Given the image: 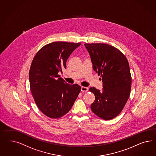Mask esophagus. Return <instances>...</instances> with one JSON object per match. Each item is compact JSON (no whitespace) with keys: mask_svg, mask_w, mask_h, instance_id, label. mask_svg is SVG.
Segmentation results:
<instances>
[{"mask_svg":"<svg viewBox=\"0 0 156 156\" xmlns=\"http://www.w3.org/2000/svg\"><path fill=\"white\" fill-rule=\"evenodd\" d=\"M87 91H88V88L87 87H83V86L81 87V91L82 92H87Z\"/></svg>","mask_w":156,"mask_h":156,"instance_id":"34e87169","label":"esophagus"}]
</instances>
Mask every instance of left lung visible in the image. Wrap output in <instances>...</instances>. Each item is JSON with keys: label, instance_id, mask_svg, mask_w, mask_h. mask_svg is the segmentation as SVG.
I'll use <instances>...</instances> for the list:
<instances>
[{"label": "left lung", "instance_id": "left-lung-1", "mask_svg": "<svg viewBox=\"0 0 156 156\" xmlns=\"http://www.w3.org/2000/svg\"><path fill=\"white\" fill-rule=\"evenodd\" d=\"M93 68L101 76L103 90L91 87L95 100L91 105L93 112L105 120L115 118L126 105L131 92V72L126 57L114 46L106 44H84Z\"/></svg>", "mask_w": 156, "mask_h": 156}]
</instances>
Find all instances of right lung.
<instances>
[{
  "mask_svg": "<svg viewBox=\"0 0 156 156\" xmlns=\"http://www.w3.org/2000/svg\"><path fill=\"white\" fill-rule=\"evenodd\" d=\"M81 43L57 41L43 46L34 56L29 73L30 89L38 108L48 117L61 118L72 108L80 91L58 74Z\"/></svg>",
  "mask_w": 156,
  "mask_h": 156,
  "instance_id": "add662e5",
  "label": "right lung"
}]
</instances>
